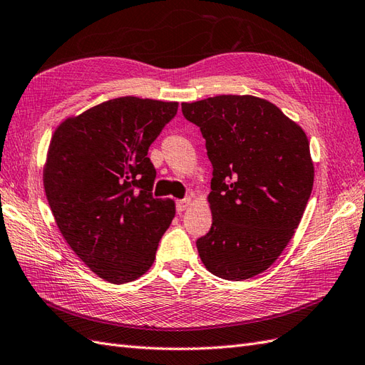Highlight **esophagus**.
<instances>
[{
    "instance_id": "obj_1",
    "label": "esophagus",
    "mask_w": 365,
    "mask_h": 365,
    "mask_svg": "<svg viewBox=\"0 0 365 365\" xmlns=\"http://www.w3.org/2000/svg\"><path fill=\"white\" fill-rule=\"evenodd\" d=\"M191 205V197H185L182 200H177L175 202V210L177 212H183L186 208H188Z\"/></svg>"
}]
</instances>
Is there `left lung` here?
<instances>
[{"instance_id": "1", "label": "left lung", "mask_w": 365, "mask_h": 365, "mask_svg": "<svg viewBox=\"0 0 365 365\" xmlns=\"http://www.w3.org/2000/svg\"><path fill=\"white\" fill-rule=\"evenodd\" d=\"M212 165L211 230L195 242L208 272L245 280L272 267L293 237L313 190L304 130L273 103L217 96L182 103Z\"/></svg>"}]
</instances>
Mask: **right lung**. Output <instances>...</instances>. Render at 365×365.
<instances>
[{
	"mask_svg": "<svg viewBox=\"0 0 365 365\" xmlns=\"http://www.w3.org/2000/svg\"><path fill=\"white\" fill-rule=\"evenodd\" d=\"M177 108L114 98L66 120L51 140L44 191L55 222L76 255L109 282L142 276L174 219V202L153 195L148 149Z\"/></svg>",
	"mask_w": 365,
	"mask_h": 365,
	"instance_id": "obj_1",
	"label": "right lung"
}]
</instances>
